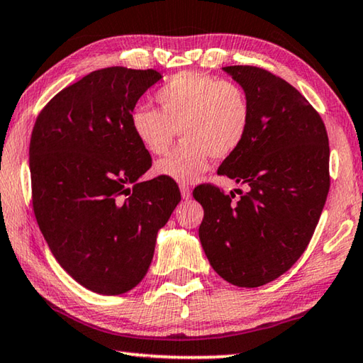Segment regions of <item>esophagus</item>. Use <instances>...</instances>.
Listing matches in <instances>:
<instances>
[{
	"label": "esophagus",
	"mask_w": 363,
	"mask_h": 363,
	"mask_svg": "<svg viewBox=\"0 0 363 363\" xmlns=\"http://www.w3.org/2000/svg\"><path fill=\"white\" fill-rule=\"evenodd\" d=\"M180 193H182V198H183V199H189V198H191V188L186 186V185H182V186H180Z\"/></svg>",
	"instance_id": "obj_1"
}]
</instances>
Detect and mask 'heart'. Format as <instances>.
Segmentation results:
<instances>
[{"label":"heart","instance_id":"1","mask_svg":"<svg viewBox=\"0 0 363 363\" xmlns=\"http://www.w3.org/2000/svg\"><path fill=\"white\" fill-rule=\"evenodd\" d=\"M159 110L138 105L130 113V129L143 148L165 155L177 132L183 142L155 165L157 175L175 182H196L211 156L225 159L249 133L252 106L242 87L201 73H178L156 92Z\"/></svg>","mask_w":363,"mask_h":363}]
</instances>
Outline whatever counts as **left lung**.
<instances>
[{"instance_id": "left-lung-1", "label": "left lung", "mask_w": 363, "mask_h": 363, "mask_svg": "<svg viewBox=\"0 0 363 363\" xmlns=\"http://www.w3.org/2000/svg\"><path fill=\"white\" fill-rule=\"evenodd\" d=\"M250 100L242 145L218 167L249 186L225 194L199 185L204 207L199 239L212 268L233 285L253 289L289 271L306 250L330 188V148L323 121L279 76L249 65L225 67Z\"/></svg>"}]
</instances>
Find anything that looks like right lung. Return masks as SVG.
<instances>
[{"instance_id": "right-lung-1", "label": "right lung", "mask_w": 363, "mask_h": 363, "mask_svg": "<svg viewBox=\"0 0 363 363\" xmlns=\"http://www.w3.org/2000/svg\"><path fill=\"white\" fill-rule=\"evenodd\" d=\"M156 69L101 68L60 91L38 114L30 174L38 226L82 287L121 295L145 277L157 231L180 202L167 177L138 182L151 156L130 129Z\"/></svg>"}]
</instances>
